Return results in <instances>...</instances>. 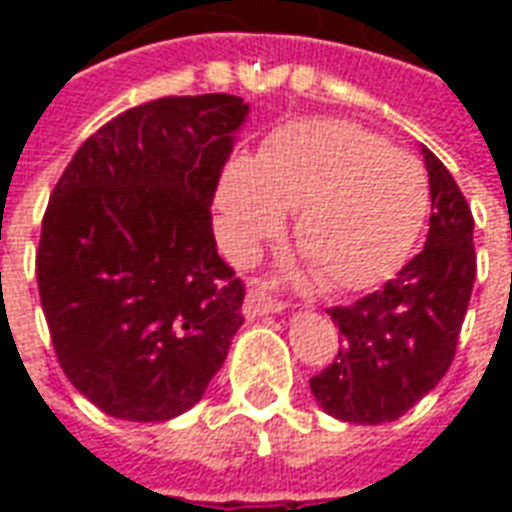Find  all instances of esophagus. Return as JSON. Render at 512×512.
Wrapping results in <instances>:
<instances>
[{
    "mask_svg": "<svg viewBox=\"0 0 512 512\" xmlns=\"http://www.w3.org/2000/svg\"><path fill=\"white\" fill-rule=\"evenodd\" d=\"M282 307H285L282 301L271 299L268 293L255 288V290H249V296H246L244 315L246 318H260V315H268V312H271V315H274V312H282Z\"/></svg>",
    "mask_w": 512,
    "mask_h": 512,
    "instance_id": "esophagus-1",
    "label": "esophagus"
}]
</instances>
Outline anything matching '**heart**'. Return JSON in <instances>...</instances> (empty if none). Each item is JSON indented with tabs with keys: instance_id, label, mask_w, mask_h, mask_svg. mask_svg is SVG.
Here are the masks:
<instances>
[{
	"instance_id": "1",
	"label": "heart",
	"mask_w": 512,
	"mask_h": 512,
	"mask_svg": "<svg viewBox=\"0 0 512 512\" xmlns=\"http://www.w3.org/2000/svg\"><path fill=\"white\" fill-rule=\"evenodd\" d=\"M430 208L428 175L378 134L343 120H301L268 136L257 156L227 164L219 238L246 257L296 211L293 238L332 290H365L406 263Z\"/></svg>"
}]
</instances>
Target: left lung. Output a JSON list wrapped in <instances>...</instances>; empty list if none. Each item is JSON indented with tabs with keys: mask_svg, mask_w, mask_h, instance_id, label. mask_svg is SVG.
<instances>
[{
	"mask_svg": "<svg viewBox=\"0 0 512 512\" xmlns=\"http://www.w3.org/2000/svg\"><path fill=\"white\" fill-rule=\"evenodd\" d=\"M430 183L425 249L384 288L351 307H332L340 343L334 362L310 378V389L332 417L381 425L403 417L450 370L477 255L469 202L439 158L422 147Z\"/></svg>",
	"mask_w": 512,
	"mask_h": 512,
	"instance_id": "1",
	"label": "left lung"
}]
</instances>
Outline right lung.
<instances>
[{"label": "right lung", "instance_id": "right-lung-1", "mask_svg": "<svg viewBox=\"0 0 512 512\" xmlns=\"http://www.w3.org/2000/svg\"><path fill=\"white\" fill-rule=\"evenodd\" d=\"M246 115L227 93L139 104L98 128L51 191L40 304L62 373L109 417L189 411L244 323L211 202Z\"/></svg>", "mask_w": 512, "mask_h": 512}]
</instances>
